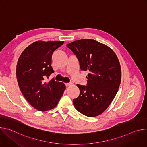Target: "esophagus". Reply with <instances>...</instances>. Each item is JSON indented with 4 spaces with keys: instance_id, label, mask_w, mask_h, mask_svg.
Instances as JSON below:
<instances>
[{
    "instance_id": "esophagus-1",
    "label": "esophagus",
    "mask_w": 147,
    "mask_h": 147,
    "mask_svg": "<svg viewBox=\"0 0 147 147\" xmlns=\"http://www.w3.org/2000/svg\"><path fill=\"white\" fill-rule=\"evenodd\" d=\"M65 85L66 87H68V86H70L71 85H73V83L72 82H68V83H66Z\"/></svg>"
}]
</instances>
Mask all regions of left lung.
Masks as SVG:
<instances>
[{
	"label": "left lung",
	"mask_w": 147,
	"mask_h": 147,
	"mask_svg": "<svg viewBox=\"0 0 147 147\" xmlns=\"http://www.w3.org/2000/svg\"><path fill=\"white\" fill-rule=\"evenodd\" d=\"M76 55L81 70L88 71L87 86L77 84L80 95L73 99L76 109L88 117L105 111L115 97L121 82L119 59L107 45L91 39L75 40L66 45Z\"/></svg>",
	"instance_id": "1"
}]
</instances>
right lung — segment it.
I'll list each match as a JSON object with an SVG mask.
<instances>
[{
    "instance_id": "obj_1",
    "label": "right lung",
    "mask_w": 147,
    "mask_h": 147,
    "mask_svg": "<svg viewBox=\"0 0 147 147\" xmlns=\"http://www.w3.org/2000/svg\"><path fill=\"white\" fill-rule=\"evenodd\" d=\"M64 41H36L28 46L20 56L16 76L20 90L26 100L39 111H47L57 106L65 90L63 82L48 81L54 73L52 64L53 52Z\"/></svg>"
}]
</instances>
